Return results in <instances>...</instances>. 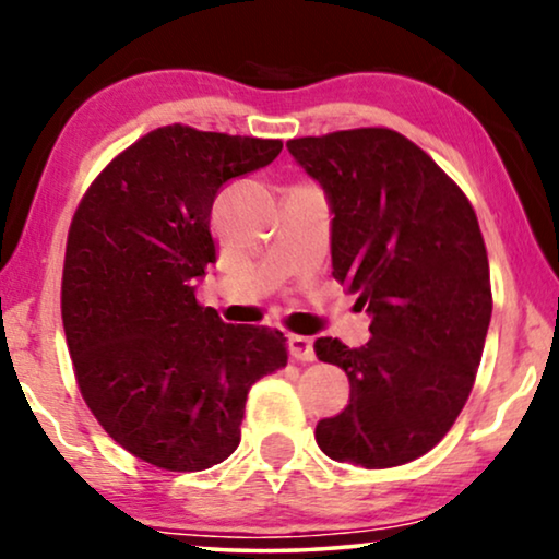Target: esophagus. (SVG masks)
<instances>
[{
    "mask_svg": "<svg viewBox=\"0 0 559 559\" xmlns=\"http://www.w3.org/2000/svg\"><path fill=\"white\" fill-rule=\"evenodd\" d=\"M287 348L297 361H312L316 358V348H312V338H308V335H287Z\"/></svg>",
    "mask_w": 559,
    "mask_h": 559,
    "instance_id": "1",
    "label": "esophagus"
}]
</instances>
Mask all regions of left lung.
<instances>
[{"instance_id":"8db88e82","label":"left lung","mask_w":559,"mask_h":559,"mask_svg":"<svg viewBox=\"0 0 559 559\" xmlns=\"http://www.w3.org/2000/svg\"><path fill=\"white\" fill-rule=\"evenodd\" d=\"M331 209L333 277L358 295L371 338H318L350 381L348 407L320 419L328 457L392 468L425 455L461 415L491 323V277L463 190L392 129L287 142Z\"/></svg>"}]
</instances>
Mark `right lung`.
I'll return each instance as SVG.
<instances>
[{"label":"right lung","mask_w":559,"mask_h":559,"mask_svg":"<svg viewBox=\"0 0 559 559\" xmlns=\"http://www.w3.org/2000/svg\"><path fill=\"white\" fill-rule=\"evenodd\" d=\"M280 152V140L159 127L111 159L73 216L60 305L75 379L109 438L157 468L226 461L251 384L287 364L280 331L228 325L195 300L216 262L213 201Z\"/></svg>","instance_id":"right-lung-1"}]
</instances>
